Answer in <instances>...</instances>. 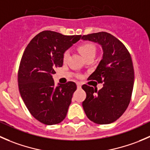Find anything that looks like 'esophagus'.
Returning <instances> with one entry per match:
<instances>
[{
    "instance_id": "obj_1",
    "label": "esophagus",
    "mask_w": 150,
    "mask_h": 150,
    "mask_svg": "<svg viewBox=\"0 0 150 150\" xmlns=\"http://www.w3.org/2000/svg\"><path fill=\"white\" fill-rule=\"evenodd\" d=\"M77 87H78V88H81V83H80V82L77 83Z\"/></svg>"
}]
</instances>
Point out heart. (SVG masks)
<instances>
[{
	"instance_id": "1",
	"label": "heart",
	"mask_w": 150,
	"mask_h": 150,
	"mask_svg": "<svg viewBox=\"0 0 150 150\" xmlns=\"http://www.w3.org/2000/svg\"><path fill=\"white\" fill-rule=\"evenodd\" d=\"M78 49H79V51L81 53V54L85 59L89 57H92V56L95 57L96 51V46L93 43H88V42H86V43H83L80 45L79 47H78ZM69 51L67 50L63 54V61L66 62L67 59L69 58Z\"/></svg>"
}]
</instances>
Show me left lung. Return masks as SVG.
Segmentation results:
<instances>
[{
    "label": "left lung",
    "mask_w": 150,
    "mask_h": 150,
    "mask_svg": "<svg viewBox=\"0 0 150 150\" xmlns=\"http://www.w3.org/2000/svg\"><path fill=\"white\" fill-rule=\"evenodd\" d=\"M81 39L99 43L103 50L102 59L89 80L103 83L97 91L83 85L86 98L83 107L90 120L97 124H110L126 110L131 101L134 83L132 59L123 43L106 32L83 35Z\"/></svg>",
    "instance_id": "left-lung-1"
}]
</instances>
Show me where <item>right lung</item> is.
<instances>
[{"label":"right lung","instance_id":"obj_1","mask_svg":"<svg viewBox=\"0 0 150 150\" xmlns=\"http://www.w3.org/2000/svg\"><path fill=\"white\" fill-rule=\"evenodd\" d=\"M81 35H64L46 30L29 43L21 59L18 84L21 96L30 114L46 125H55L65 118L75 83L55 86L52 75L63 65V54Z\"/></svg>","mask_w":150,"mask_h":150}]
</instances>
